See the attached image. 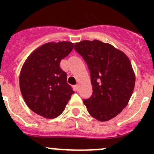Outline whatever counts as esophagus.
<instances>
[{"instance_id": "obj_1", "label": "esophagus", "mask_w": 154, "mask_h": 154, "mask_svg": "<svg viewBox=\"0 0 154 154\" xmlns=\"http://www.w3.org/2000/svg\"><path fill=\"white\" fill-rule=\"evenodd\" d=\"M74 88H75V91H79V90H80V87H79V85L77 84L74 86Z\"/></svg>"}]
</instances>
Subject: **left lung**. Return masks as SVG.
<instances>
[{"mask_svg": "<svg viewBox=\"0 0 154 154\" xmlns=\"http://www.w3.org/2000/svg\"><path fill=\"white\" fill-rule=\"evenodd\" d=\"M74 49L86 61L93 92L83 100L88 113L100 122L116 117L127 106L136 82L131 63L125 53L99 40H83Z\"/></svg>", "mask_w": 154, "mask_h": 154, "instance_id": "1", "label": "left lung"}]
</instances>
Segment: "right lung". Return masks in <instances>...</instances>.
I'll return each instance as SVG.
<instances>
[{
	"label": "right lung",
	"mask_w": 154,
	"mask_h": 154,
	"mask_svg": "<svg viewBox=\"0 0 154 154\" xmlns=\"http://www.w3.org/2000/svg\"><path fill=\"white\" fill-rule=\"evenodd\" d=\"M73 48L74 43L70 42H48L32 51L24 62L20 89L26 104L38 116L58 117L74 93L60 66Z\"/></svg>",
	"instance_id": "right-lung-1"
}]
</instances>
